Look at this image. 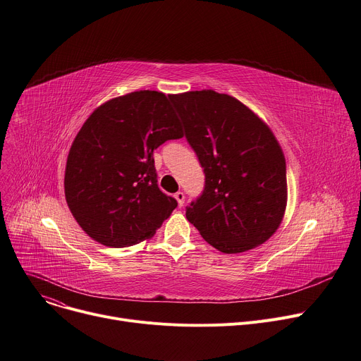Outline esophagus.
Segmentation results:
<instances>
[{"label":"esophagus","mask_w":361,"mask_h":361,"mask_svg":"<svg viewBox=\"0 0 361 361\" xmlns=\"http://www.w3.org/2000/svg\"><path fill=\"white\" fill-rule=\"evenodd\" d=\"M174 197H176V200H177V203H178V206H183L184 204V200H185V196H184V193L183 191H177V193L174 195Z\"/></svg>","instance_id":"obj_1"}]
</instances>
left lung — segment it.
I'll list each match as a JSON object with an SVG mask.
<instances>
[{"instance_id": "8db88e82", "label": "left lung", "mask_w": 361, "mask_h": 361, "mask_svg": "<svg viewBox=\"0 0 361 361\" xmlns=\"http://www.w3.org/2000/svg\"><path fill=\"white\" fill-rule=\"evenodd\" d=\"M185 137L204 168L203 195L185 216L225 254L264 244L287 204L286 159L271 129L244 103L213 90L171 94Z\"/></svg>"}]
</instances>
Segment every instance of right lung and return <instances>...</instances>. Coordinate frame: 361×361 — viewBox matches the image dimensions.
<instances>
[{
	"mask_svg": "<svg viewBox=\"0 0 361 361\" xmlns=\"http://www.w3.org/2000/svg\"><path fill=\"white\" fill-rule=\"evenodd\" d=\"M183 137L170 95L140 90L95 109L72 142L65 199L82 231L106 247L149 239L177 200L157 184L154 149Z\"/></svg>",
	"mask_w": 361,
	"mask_h": 361,
	"instance_id": "right-lung-1",
	"label": "right lung"
}]
</instances>
